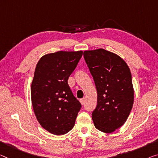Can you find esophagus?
<instances>
[{
	"label": "esophagus",
	"instance_id": "esophagus-1",
	"mask_svg": "<svg viewBox=\"0 0 158 158\" xmlns=\"http://www.w3.org/2000/svg\"><path fill=\"white\" fill-rule=\"evenodd\" d=\"M80 102H81V103L82 104H84L85 102V98L81 99H80Z\"/></svg>",
	"mask_w": 158,
	"mask_h": 158
}]
</instances>
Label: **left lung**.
<instances>
[{"mask_svg": "<svg viewBox=\"0 0 158 158\" xmlns=\"http://www.w3.org/2000/svg\"><path fill=\"white\" fill-rule=\"evenodd\" d=\"M98 92L92 113L94 127L104 133L120 128L130 114L134 98L132 77L124 60L103 48L83 53Z\"/></svg>", "mask_w": 158, "mask_h": 158, "instance_id": "1", "label": "left lung"}]
</instances>
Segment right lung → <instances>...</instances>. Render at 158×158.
Listing matches in <instances>:
<instances>
[{
  "instance_id": "right-lung-1",
  "label": "right lung",
  "mask_w": 158,
  "mask_h": 158,
  "mask_svg": "<svg viewBox=\"0 0 158 158\" xmlns=\"http://www.w3.org/2000/svg\"><path fill=\"white\" fill-rule=\"evenodd\" d=\"M82 52H58L44 55L36 66L31 85L33 110L48 132L64 135L75 125L82 105L68 83Z\"/></svg>"
}]
</instances>
